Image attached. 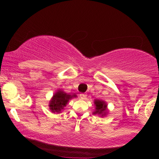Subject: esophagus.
Returning a JSON list of instances; mask_svg holds the SVG:
<instances>
[{"label":"esophagus","mask_w":159,"mask_h":159,"mask_svg":"<svg viewBox=\"0 0 159 159\" xmlns=\"http://www.w3.org/2000/svg\"><path fill=\"white\" fill-rule=\"evenodd\" d=\"M80 97H81L82 99H85V98H87V94L81 93V94H80Z\"/></svg>","instance_id":"obj_1"}]
</instances>
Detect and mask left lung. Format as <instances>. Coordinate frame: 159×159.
Listing matches in <instances>:
<instances>
[{"label": "left lung", "instance_id": "1", "mask_svg": "<svg viewBox=\"0 0 159 159\" xmlns=\"http://www.w3.org/2000/svg\"><path fill=\"white\" fill-rule=\"evenodd\" d=\"M94 104L96 105V111H94V114L102 115V116H105L107 114V104L102 100L96 99L94 101Z\"/></svg>", "mask_w": 159, "mask_h": 159}]
</instances>
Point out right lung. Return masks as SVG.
<instances>
[{
	"instance_id": "1",
	"label": "right lung",
	"mask_w": 159,
	"mask_h": 159,
	"mask_svg": "<svg viewBox=\"0 0 159 159\" xmlns=\"http://www.w3.org/2000/svg\"><path fill=\"white\" fill-rule=\"evenodd\" d=\"M76 95H69L62 90H58L53 96V98L49 102V107L53 113H61V111L68 103L69 100L76 97Z\"/></svg>"
}]
</instances>
